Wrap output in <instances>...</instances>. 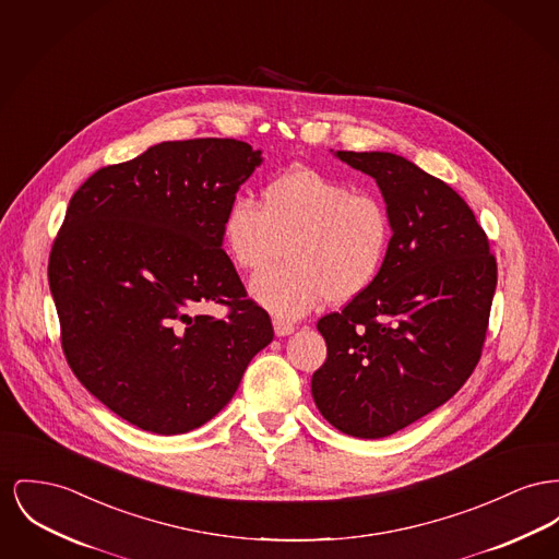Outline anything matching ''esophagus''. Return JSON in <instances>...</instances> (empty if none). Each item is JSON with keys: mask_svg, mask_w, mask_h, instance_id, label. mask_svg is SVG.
<instances>
[{"mask_svg": "<svg viewBox=\"0 0 559 559\" xmlns=\"http://www.w3.org/2000/svg\"><path fill=\"white\" fill-rule=\"evenodd\" d=\"M272 325H274V333H276L278 337L292 335V333L296 331V325H294V323H289V321H285V319H274V321H272Z\"/></svg>", "mask_w": 559, "mask_h": 559, "instance_id": "1", "label": "esophagus"}]
</instances>
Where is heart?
I'll return each mask as SVG.
<instances>
[{
    "label": "heart",
    "mask_w": 559,
    "mask_h": 559,
    "mask_svg": "<svg viewBox=\"0 0 559 559\" xmlns=\"http://www.w3.org/2000/svg\"><path fill=\"white\" fill-rule=\"evenodd\" d=\"M393 222L386 204L308 166L272 177L262 204L234 198L222 222L224 247L240 270L260 274L251 296L281 319H299L328 299L362 296L386 262Z\"/></svg>",
    "instance_id": "obj_1"
}]
</instances>
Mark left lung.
<instances>
[{"label": "left lung", "instance_id": "1", "mask_svg": "<svg viewBox=\"0 0 559 559\" xmlns=\"http://www.w3.org/2000/svg\"><path fill=\"white\" fill-rule=\"evenodd\" d=\"M373 177L393 222L376 283L317 329L328 359L312 396L329 425L380 439L459 393L481 357L496 260L468 204L391 152H335Z\"/></svg>", "mask_w": 559, "mask_h": 559}]
</instances>
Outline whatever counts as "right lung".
<instances>
[{
	"label": "right lung",
	"instance_id": "1",
	"mask_svg": "<svg viewBox=\"0 0 559 559\" xmlns=\"http://www.w3.org/2000/svg\"><path fill=\"white\" fill-rule=\"evenodd\" d=\"M262 152L165 141L91 175L69 200L48 283L67 362L134 427L181 435L217 416L274 329L222 249V222ZM229 306L224 320L206 305Z\"/></svg>",
	"mask_w": 559,
	"mask_h": 559
}]
</instances>
